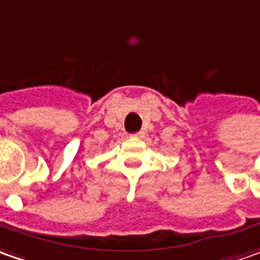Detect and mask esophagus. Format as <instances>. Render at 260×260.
Instances as JSON below:
<instances>
[{
  "instance_id": "1",
  "label": "esophagus",
  "mask_w": 260,
  "mask_h": 260,
  "mask_svg": "<svg viewBox=\"0 0 260 260\" xmlns=\"http://www.w3.org/2000/svg\"><path fill=\"white\" fill-rule=\"evenodd\" d=\"M144 137H145L144 131H139V132H137V134H134V135H132V138H137V139H142Z\"/></svg>"
}]
</instances>
